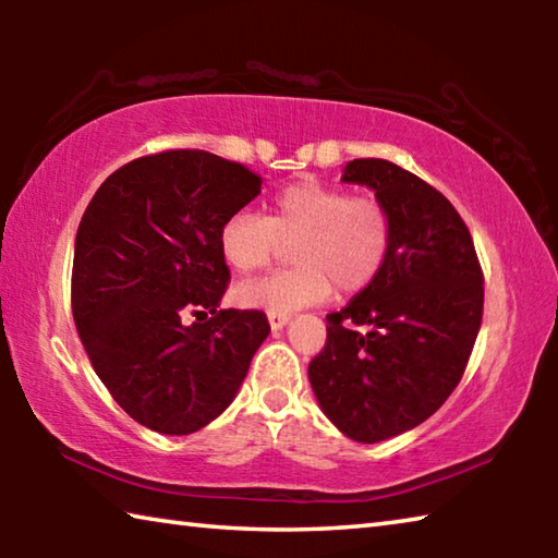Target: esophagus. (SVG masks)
Listing matches in <instances>:
<instances>
[{
  "instance_id": "34e87169",
  "label": "esophagus",
  "mask_w": 558,
  "mask_h": 558,
  "mask_svg": "<svg viewBox=\"0 0 558 558\" xmlns=\"http://www.w3.org/2000/svg\"><path fill=\"white\" fill-rule=\"evenodd\" d=\"M268 323H270L272 332H278V329H282V327L290 323V315H286V313H268Z\"/></svg>"
}]
</instances>
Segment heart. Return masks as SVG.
I'll list each match as a JSON object with an SVG mask.
<instances>
[{
	"label": "heart",
	"instance_id": "obj_1",
	"mask_svg": "<svg viewBox=\"0 0 558 558\" xmlns=\"http://www.w3.org/2000/svg\"><path fill=\"white\" fill-rule=\"evenodd\" d=\"M393 241L389 206L374 194H349L317 179L278 189L268 216L235 211L219 229V253L235 272H256L292 243L295 266L263 280L243 282V307L292 313L325 302L337 286L344 295L369 288L384 270Z\"/></svg>",
	"mask_w": 558,
	"mask_h": 558
}]
</instances>
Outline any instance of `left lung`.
Instances as JSON below:
<instances>
[{
	"label": "left lung",
	"instance_id": "left-lung-1",
	"mask_svg": "<svg viewBox=\"0 0 558 558\" xmlns=\"http://www.w3.org/2000/svg\"><path fill=\"white\" fill-rule=\"evenodd\" d=\"M342 182L389 206L393 241L379 278L327 315L307 376L347 438L379 442L430 418L462 379L483 323V268L456 206L423 179L386 159H354Z\"/></svg>",
	"mask_w": 558,
	"mask_h": 558
}]
</instances>
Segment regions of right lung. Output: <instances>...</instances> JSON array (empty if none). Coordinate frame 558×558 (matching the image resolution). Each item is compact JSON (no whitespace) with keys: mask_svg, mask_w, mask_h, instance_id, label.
Segmentation results:
<instances>
[{"mask_svg":"<svg viewBox=\"0 0 558 558\" xmlns=\"http://www.w3.org/2000/svg\"><path fill=\"white\" fill-rule=\"evenodd\" d=\"M260 184L219 155L167 149L112 172L83 214L75 329L112 399L149 430L189 436L221 415L270 332L260 310H219L231 278L219 229Z\"/></svg>","mask_w":558,"mask_h":558,"instance_id":"1","label":"right lung"}]
</instances>
